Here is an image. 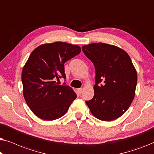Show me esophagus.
Here are the masks:
<instances>
[{
    "instance_id": "34e87169",
    "label": "esophagus",
    "mask_w": 154,
    "mask_h": 154,
    "mask_svg": "<svg viewBox=\"0 0 154 154\" xmlns=\"http://www.w3.org/2000/svg\"><path fill=\"white\" fill-rule=\"evenodd\" d=\"M82 90H83V89H82V88H79V89H77L78 93H79V94H81L82 93Z\"/></svg>"
}]
</instances>
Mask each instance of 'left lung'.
<instances>
[{"label": "left lung", "mask_w": 154, "mask_h": 154, "mask_svg": "<svg viewBox=\"0 0 154 154\" xmlns=\"http://www.w3.org/2000/svg\"><path fill=\"white\" fill-rule=\"evenodd\" d=\"M82 50L95 68L94 94L86 101L92 114L104 121L121 117L135 95L137 74L125 50L102 43L83 45Z\"/></svg>", "instance_id": "left-lung-1"}]
</instances>
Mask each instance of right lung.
Returning <instances> with one entry per match:
<instances>
[{
  "label": "right lung",
  "mask_w": 154,
  "mask_h": 154,
  "mask_svg": "<svg viewBox=\"0 0 154 154\" xmlns=\"http://www.w3.org/2000/svg\"><path fill=\"white\" fill-rule=\"evenodd\" d=\"M81 51L79 45L54 42L39 45L31 52L23 67L22 81L24 100L36 116L53 121L67 112L77 95L56 80L66 79L64 63Z\"/></svg>",
  "instance_id": "obj_1"
}]
</instances>
